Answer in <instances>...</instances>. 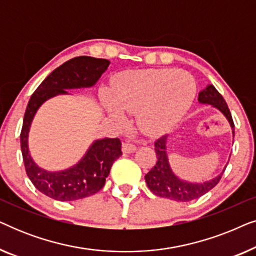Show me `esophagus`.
Segmentation results:
<instances>
[{
	"instance_id": "34e87169",
	"label": "esophagus",
	"mask_w": 256,
	"mask_h": 256,
	"mask_svg": "<svg viewBox=\"0 0 256 256\" xmlns=\"http://www.w3.org/2000/svg\"><path fill=\"white\" fill-rule=\"evenodd\" d=\"M135 150H136L135 144H132V143H130L129 141H126L122 143V152L124 154H132L134 152Z\"/></svg>"
}]
</instances>
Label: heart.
<instances>
[{
  "label": "heart",
  "mask_w": 256,
  "mask_h": 256,
  "mask_svg": "<svg viewBox=\"0 0 256 256\" xmlns=\"http://www.w3.org/2000/svg\"><path fill=\"white\" fill-rule=\"evenodd\" d=\"M196 80L183 70H142L118 76L110 93L102 100L108 113L124 124V112L134 114L140 130L149 136L162 135L176 126L196 96Z\"/></svg>",
  "instance_id": "1"
}]
</instances>
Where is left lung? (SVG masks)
Wrapping results in <instances>:
<instances>
[{"instance_id": "1", "label": "left lung", "mask_w": 256, "mask_h": 256, "mask_svg": "<svg viewBox=\"0 0 256 256\" xmlns=\"http://www.w3.org/2000/svg\"><path fill=\"white\" fill-rule=\"evenodd\" d=\"M198 101L202 104H212L213 107L218 108L222 113L225 115L228 120L230 127H232L233 136H234V122L230 114V108L227 106L225 99L222 94L216 90L213 85H208L202 92L198 94ZM166 135L160 136L155 141V152L157 156V162L152 170L146 174V182L150 191L154 194L162 198H169L171 200L176 202H190L197 199L205 194L206 192L212 190L219 180H222V171L219 176L213 178L212 180L205 182V183L196 184L188 183V182L180 180L171 171L169 162H168L166 156Z\"/></svg>"}]
</instances>
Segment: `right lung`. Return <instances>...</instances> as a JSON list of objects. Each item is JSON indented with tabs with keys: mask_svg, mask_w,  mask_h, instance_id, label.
<instances>
[{
	"mask_svg": "<svg viewBox=\"0 0 256 256\" xmlns=\"http://www.w3.org/2000/svg\"><path fill=\"white\" fill-rule=\"evenodd\" d=\"M108 65L110 60L107 59L87 56L70 59L45 78L31 96L26 106L20 132L24 166L34 188L56 200H78L100 191L113 163L122 155L121 141L118 138L98 140L74 166L59 172H48L38 168L29 154L28 134L31 121L45 100L57 94L68 93L65 90L68 88L93 86Z\"/></svg>",
	"mask_w": 256,
	"mask_h": 256,
	"instance_id": "1",
	"label": "right lung"
}]
</instances>
